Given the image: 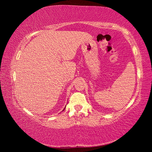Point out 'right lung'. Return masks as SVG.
<instances>
[{
	"mask_svg": "<svg viewBox=\"0 0 152 152\" xmlns=\"http://www.w3.org/2000/svg\"><path fill=\"white\" fill-rule=\"evenodd\" d=\"M65 108H66V107H65V108H64V110H65Z\"/></svg>",
	"mask_w": 152,
	"mask_h": 152,
	"instance_id": "obj_1",
	"label": "right lung"
}]
</instances>
